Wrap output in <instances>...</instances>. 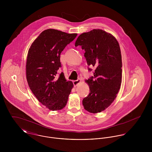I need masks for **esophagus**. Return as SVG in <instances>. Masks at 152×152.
<instances>
[{
    "mask_svg": "<svg viewBox=\"0 0 152 152\" xmlns=\"http://www.w3.org/2000/svg\"><path fill=\"white\" fill-rule=\"evenodd\" d=\"M81 81V79H78L77 80H75L73 81V84L74 85V86H77L79 83H80Z\"/></svg>",
    "mask_w": 152,
    "mask_h": 152,
    "instance_id": "34e87169",
    "label": "esophagus"
}]
</instances>
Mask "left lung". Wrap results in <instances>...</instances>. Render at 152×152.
<instances>
[{
    "instance_id": "obj_1",
    "label": "left lung",
    "mask_w": 152,
    "mask_h": 152,
    "mask_svg": "<svg viewBox=\"0 0 152 152\" xmlns=\"http://www.w3.org/2000/svg\"><path fill=\"white\" fill-rule=\"evenodd\" d=\"M78 45L86 51L87 64L95 67L94 77L86 81L90 92L83 99V106L89 112H101L111 105L121 88L122 63L119 44L110 33L94 29L78 36L75 44Z\"/></svg>"
}]
</instances>
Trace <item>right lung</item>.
Masks as SVG:
<instances>
[{"mask_svg":"<svg viewBox=\"0 0 152 152\" xmlns=\"http://www.w3.org/2000/svg\"><path fill=\"white\" fill-rule=\"evenodd\" d=\"M55 29H47L31 45L26 62V78L30 89L40 102L50 110L64 108L73 84L66 81L61 66L60 54L67 44L77 37Z\"/></svg>","mask_w":152,"mask_h":152,"instance_id":"obj_1","label":"right lung"}]
</instances>
